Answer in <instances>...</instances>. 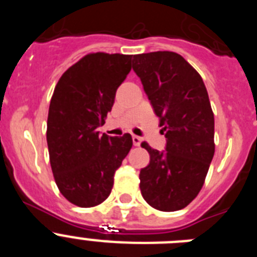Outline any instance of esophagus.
Masks as SVG:
<instances>
[{
    "label": "esophagus",
    "mask_w": 257,
    "mask_h": 257,
    "mask_svg": "<svg viewBox=\"0 0 257 257\" xmlns=\"http://www.w3.org/2000/svg\"><path fill=\"white\" fill-rule=\"evenodd\" d=\"M133 143L135 147H138V145H140V143H142V139H140L139 136L136 135H133Z\"/></svg>",
    "instance_id": "obj_1"
}]
</instances>
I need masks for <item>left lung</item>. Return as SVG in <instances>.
I'll return each mask as SVG.
<instances>
[{
    "label": "left lung",
    "instance_id": "8db88e82",
    "mask_svg": "<svg viewBox=\"0 0 257 257\" xmlns=\"http://www.w3.org/2000/svg\"><path fill=\"white\" fill-rule=\"evenodd\" d=\"M133 69L151 100L166 151L142 147L151 156L140 170V190L160 211L187 207L203 187L215 153V121L203 79L181 55L156 51L133 56Z\"/></svg>",
    "mask_w": 257,
    "mask_h": 257
}]
</instances>
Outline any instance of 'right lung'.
Masks as SVG:
<instances>
[{
  "label": "right lung",
  "mask_w": 257,
  "mask_h": 257,
  "mask_svg": "<svg viewBox=\"0 0 257 257\" xmlns=\"http://www.w3.org/2000/svg\"><path fill=\"white\" fill-rule=\"evenodd\" d=\"M133 55L83 56L56 83L47 117L50 163L59 190L78 207H94L112 192L115 170L133 147L130 134L101 135L115 91L131 70Z\"/></svg>",
  "instance_id": "add662e5"
}]
</instances>
